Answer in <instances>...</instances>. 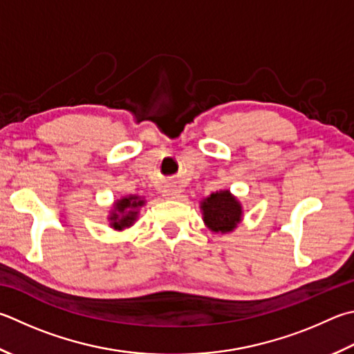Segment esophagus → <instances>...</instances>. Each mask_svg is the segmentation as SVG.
Masks as SVG:
<instances>
[{
	"instance_id": "1",
	"label": "esophagus",
	"mask_w": 354,
	"mask_h": 354,
	"mask_svg": "<svg viewBox=\"0 0 354 354\" xmlns=\"http://www.w3.org/2000/svg\"><path fill=\"white\" fill-rule=\"evenodd\" d=\"M179 194H181V192H179V189L176 187V185H173V184L165 185L164 190H162V195H164L167 199H175V198L179 196Z\"/></svg>"
}]
</instances>
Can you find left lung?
I'll list each match as a JSON object with an SVG mask.
<instances>
[{
	"label": "left lung",
	"instance_id": "left-lung-1",
	"mask_svg": "<svg viewBox=\"0 0 354 354\" xmlns=\"http://www.w3.org/2000/svg\"><path fill=\"white\" fill-rule=\"evenodd\" d=\"M204 221L214 232H230L241 220V205L229 190L216 192L201 203Z\"/></svg>",
	"mask_w": 354,
	"mask_h": 354
}]
</instances>
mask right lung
<instances>
[{
  "label": "right lung",
  "instance_id": "right-lung-1",
  "mask_svg": "<svg viewBox=\"0 0 354 354\" xmlns=\"http://www.w3.org/2000/svg\"><path fill=\"white\" fill-rule=\"evenodd\" d=\"M144 204L142 199L136 195L122 198L120 201L114 204V212L110 220L113 221L111 226L114 229H124L131 226L138 216V207Z\"/></svg>",
  "mask_w": 354,
  "mask_h": 354
}]
</instances>
